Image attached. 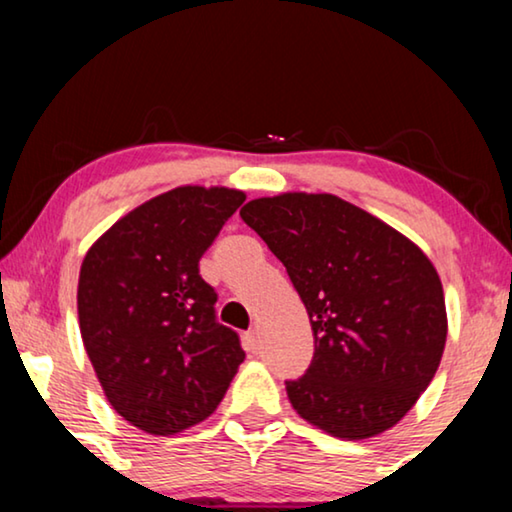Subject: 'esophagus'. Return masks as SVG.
Here are the masks:
<instances>
[{"mask_svg":"<svg viewBox=\"0 0 512 512\" xmlns=\"http://www.w3.org/2000/svg\"><path fill=\"white\" fill-rule=\"evenodd\" d=\"M244 347H247L249 352H256V349H258V331L244 333Z\"/></svg>","mask_w":512,"mask_h":512,"instance_id":"obj_1","label":"esophagus"}]
</instances>
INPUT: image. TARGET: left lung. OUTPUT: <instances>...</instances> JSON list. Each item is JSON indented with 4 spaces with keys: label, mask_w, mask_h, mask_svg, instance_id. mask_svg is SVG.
I'll return each instance as SVG.
<instances>
[{
    "label": "left lung",
    "mask_w": 512,
    "mask_h": 512,
    "mask_svg": "<svg viewBox=\"0 0 512 512\" xmlns=\"http://www.w3.org/2000/svg\"><path fill=\"white\" fill-rule=\"evenodd\" d=\"M240 216L284 263L312 324L310 368L286 382L293 410L342 440L401 422L447 340L445 293L429 256L331 193L256 198Z\"/></svg>",
    "instance_id": "left-lung-1"
}]
</instances>
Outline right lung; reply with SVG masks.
<instances>
[{"label": "right lung", "instance_id": "add662e5", "mask_svg": "<svg viewBox=\"0 0 512 512\" xmlns=\"http://www.w3.org/2000/svg\"><path fill=\"white\" fill-rule=\"evenodd\" d=\"M244 191L177 186L121 216L79 272L81 340L111 408L153 436L205 422L244 361L200 258Z\"/></svg>", "mask_w": 512, "mask_h": 512}]
</instances>
